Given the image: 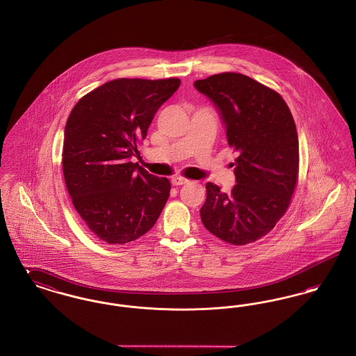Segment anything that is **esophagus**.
Listing matches in <instances>:
<instances>
[{"mask_svg":"<svg viewBox=\"0 0 356 356\" xmlns=\"http://www.w3.org/2000/svg\"><path fill=\"white\" fill-rule=\"evenodd\" d=\"M186 183H188V180H186V179H183V177H179V176H177V177H173V179H172V184H173V186H184V184H186Z\"/></svg>","mask_w":356,"mask_h":356,"instance_id":"1","label":"esophagus"}]
</instances>
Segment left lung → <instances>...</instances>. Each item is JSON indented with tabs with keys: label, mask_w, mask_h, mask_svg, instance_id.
Masks as SVG:
<instances>
[{
	"label": "left lung",
	"mask_w": 356,
	"mask_h": 356,
	"mask_svg": "<svg viewBox=\"0 0 356 356\" xmlns=\"http://www.w3.org/2000/svg\"><path fill=\"white\" fill-rule=\"evenodd\" d=\"M220 115L227 141L238 153L229 193L207 183L200 216L221 240L244 245L267 235L286 213L298 180L299 140L282 96L240 73L195 81Z\"/></svg>",
	"instance_id": "left-lung-1"
}]
</instances>
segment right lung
I'll return each mask as SVG.
<instances>
[{
    "instance_id": "add662e5",
    "label": "right lung",
    "mask_w": 356,
    "mask_h": 356,
    "mask_svg": "<svg viewBox=\"0 0 356 356\" xmlns=\"http://www.w3.org/2000/svg\"><path fill=\"white\" fill-rule=\"evenodd\" d=\"M179 79H119L74 105L64 132L63 172L86 227L108 244L147 234L170 197V183L132 163L157 109Z\"/></svg>"
}]
</instances>
